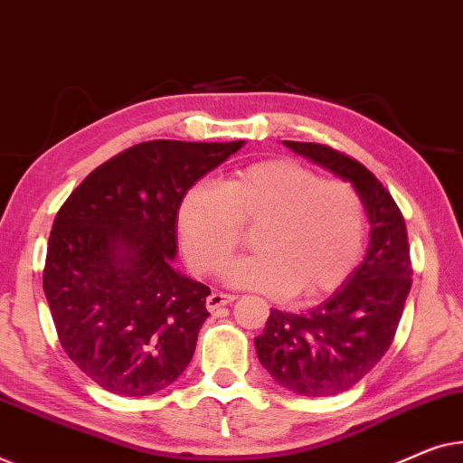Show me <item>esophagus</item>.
Instances as JSON below:
<instances>
[{"label": "esophagus", "instance_id": "1", "mask_svg": "<svg viewBox=\"0 0 463 463\" xmlns=\"http://www.w3.org/2000/svg\"><path fill=\"white\" fill-rule=\"evenodd\" d=\"M232 302H234V296H231V294H220V291H216V294H212L210 298H207L205 306H207V310L213 312V310L222 308V306H229V304H232Z\"/></svg>", "mask_w": 463, "mask_h": 463}]
</instances>
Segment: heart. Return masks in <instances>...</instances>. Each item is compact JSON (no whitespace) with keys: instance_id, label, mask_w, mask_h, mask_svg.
<instances>
[{"instance_id":"obj_1","label":"heart","mask_w":463,"mask_h":463,"mask_svg":"<svg viewBox=\"0 0 463 463\" xmlns=\"http://www.w3.org/2000/svg\"><path fill=\"white\" fill-rule=\"evenodd\" d=\"M182 250L201 272H216L258 224V253L239 258L224 279L275 298L315 299L335 291L359 262L364 210L348 182L323 180L294 159L237 169L222 186L197 182L178 205Z\"/></svg>"}]
</instances>
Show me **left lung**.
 I'll use <instances>...</instances> for the list:
<instances>
[{"mask_svg": "<svg viewBox=\"0 0 463 463\" xmlns=\"http://www.w3.org/2000/svg\"><path fill=\"white\" fill-rule=\"evenodd\" d=\"M291 151L348 180L369 220L363 262L331 298L302 315L270 310L256 354L272 380L318 399L346 392L386 354L411 289L407 226L382 182L356 159L317 145L283 140Z\"/></svg>", "mask_w": 463, "mask_h": 463, "instance_id": "8db88e82", "label": "left lung"}]
</instances>
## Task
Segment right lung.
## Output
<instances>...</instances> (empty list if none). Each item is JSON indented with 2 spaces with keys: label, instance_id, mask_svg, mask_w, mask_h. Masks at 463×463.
Segmentation results:
<instances>
[{
  "label": "right lung",
  "instance_id": "obj_1",
  "mask_svg": "<svg viewBox=\"0 0 463 463\" xmlns=\"http://www.w3.org/2000/svg\"><path fill=\"white\" fill-rule=\"evenodd\" d=\"M243 145L140 142L96 167L58 210L43 294L64 353L109 392L155 394L191 363L210 288L174 269L178 205Z\"/></svg>",
  "mask_w": 463,
  "mask_h": 463
}]
</instances>
